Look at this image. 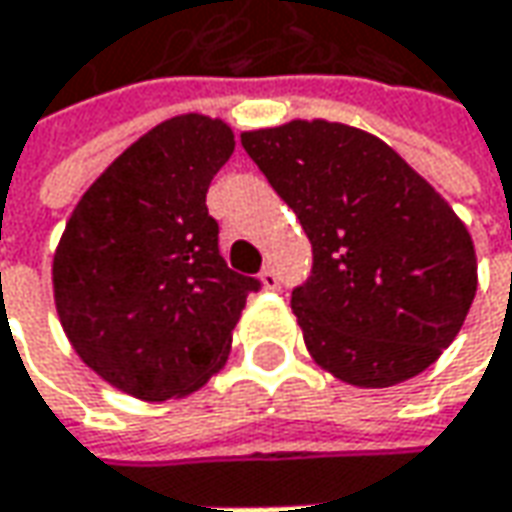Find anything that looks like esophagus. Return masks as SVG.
<instances>
[{
	"label": "esophagus",
	"mask_w": 512,
	"mask_h": 512,
	"mask_svg": "<svg viewBox=\"0 0 512 512\" xmlns=\"http://www.w3.org/2000/svg\"><path fill=\"white\" fill-rule=\"evenodd\" d=\"M259 279H262V285H265L267 290H279V287H282V276H279L273 267H265V270L259 273Z\"/></svg>",
	"instance_id": "34e87169"
}]
</instances>
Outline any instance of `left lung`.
<instances>
[{
  "instance_id": "1",
  "label": "left lung",
  "mask_w": 512,
  "mask_h": 512,
  "mask_svg": "<svg viewBox=\"0 0 512 512\" xmlns=\"http://www.w3.org/2000/svg\"><path fill=\"white\" fill-rule=\"evenodd\" d=\"M242 145L313 247L290 296L310 356L359 387L436 362L476 296L470 233L442 196L382 139L339 122L296 119Z\"/></svg>"
}]
</instances>
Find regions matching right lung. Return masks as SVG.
Instances as JSON below:
<instances>
[{"mask_svg":"<svg viewBox=\"0 0 512 512\" xmlns=\"http://www.w3.org/2000/svg\"><path fill=\"white\" fill-rule=\"evenodd\" d=\"M233 153L225 122L176 116L133 142L82 196L53 256L70 344L136 399L185 396L219 370L247 293L230 270L207 187Z\"/></svg>","mask_w":512,"mask_h":512,"instance_id":"right-lung-1","label":"right lung"}]
</instances>
